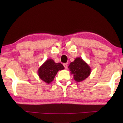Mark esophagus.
<instances>
[{
    "label": "esophagus",
    "mask_w": 123,
    "mask_h": 123,
    "mask_svg": "<svg viewBox=\"0 0 123 123\" xmlns=\"http://www.w3.org/2000/svg\"><path fill=\"white\" fill-rule=\"evenodd\" d=\"M63 64V66L64 67V68H65V69H66V68H67V63H64Z\"/></svg>",
    "instance_id": "34e87169"
}]
</instances>
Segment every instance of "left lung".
<instances>
[{
  "label": "left lung",
  "instance_id": "left-lung-1",
  "mask_svg": "<svg viewBox=\"0 0 123 123\" xmlns=\"http://www.w3.org/2000/svg\"><path fill=\"white\" fill-rule=\"evenodd\" d=\"M71 74H73L74 80L77 82L82 81L91 73V68L81 58H76L68 66Z\"/></svg>",
  "mask_w": 123,
  "mask_h": 123
}]
</instances>
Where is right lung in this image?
Returning a JSON list of instances; mask_svg holds the SVG:
<instances>
[{
	"label": "right lung",
	"instance_id": "1",
	"mask_svg": "<svg viewBox=\"0 0 123 123\" xmlns=\"http://www.w3.org/2000/svg\"><path fill=\"white\" fill-rule=\"evenodd\" d=\"M64 67L61 63H55L53 60H47L38 69V75L41 80L49 84L54 80L59 70Z\"/></svg>",
	"mask_w": 123,
	"mask_h": 123
}]
</instances>
